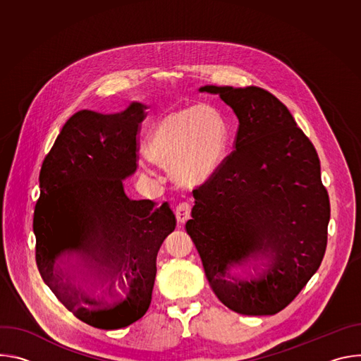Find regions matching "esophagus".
I'll return each mask as SVG.
<instances>
[{
  "mask_svg": "<svg viewBox=\"0 0 361 361\" xmlns=\"http://www.w3.org/2000/svg\"><path fill=\"white\" fill-rule=\"evenodd\" d=\"M190 214H191V204L187 202V201H183L180 204H177L176 207V217H177V221L180 224L185 223L188 219H190Z\"/></svg>",
  "mask_w": 361,
  "mask_h": 361,
  "instance_id": "esophagus-1",
  "label": "esophagus"
}]
</instances>
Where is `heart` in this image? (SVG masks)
<instances>
[{"label": "heart", "mask_w": 361, "mask_h": 361, "mask_svg": "<svg viewBox=\"0 0 361 361\" xmlns=\"http://www.w3.org/2000/svg\"><path fill=\"white\" fill-rule=\"evenodd\" d=\"M227 124L205 106L173 110L151 130L145 154L149 161L171 167L183 184L204 181L219 166L227 145Z\"/></svg>", "instance_id": "heart-1"}]
</instances>
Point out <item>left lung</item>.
<instances>
[{
	"mask_svg": "<svg viewBox=\"0 0 361 361\" xmlns=\"http://www.w3.org/2000/svg\"><path fill=\"white\" fill-rule=\"evenodd\" d=\"M238 118L234 149L192 190L185 228L219 300L244 316L286 308L319 270L330 201L312 141L288 109L260 87L205 85ZM262 253L269 269L241 281L231 267Z\"/></svg>",
	"mask_w": 361,
	"mask_h": 361,
	"instance_id": "1",
	"label": "left lung"
}]
</instances>
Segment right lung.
<instances>
[{"label":"right lung","instance_id":"right-lung-1","mask_svg":"<svg viewBox=\"0 0 361 361\" xmlns=\"http://www.w3.org/2000/svg\"><path fill=\"white\" fill-rule=\"evenodd\" d=\"M147 107L140 102L123 113H75L64 124L39 171L34 210L35 262L44 283L75 316L97 329L116 330L148 310L156 280L157 252L176 228L166 201L130 200L123 180L137 170L138 133ZM66 250H80L97 262L100 276L124 275L128 297L113 305L91 300L59 284L54 264ZM111 294V291H109ZM113 295V294H111ZM87 302L94 311L73 307Z\"/></svg>","mask_w":361,"mask_h":361}]
</instances>
